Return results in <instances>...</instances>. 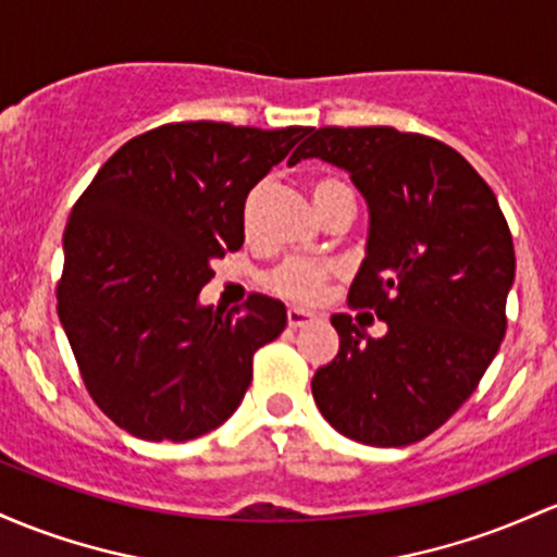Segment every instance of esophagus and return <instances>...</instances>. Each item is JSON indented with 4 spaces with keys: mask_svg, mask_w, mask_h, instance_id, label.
<instances>
[{
    "mask_svg": "<svg viewBox=\"0 0 557 557\" xmlns=\"http://www.w3.org/2000/svg\"><path fill=\"white\" fill-rule=\"evenodd\" d=\"M320 317L314 314V311H307V309H298V307H290L288 309V327L298 330V327H307L311 322H317Z\"/></svg>",
    "mask_w": 557,
    "mask_h": 557,
    "instance_id": "1",
    "label": "esophagus"
}]
</instances>
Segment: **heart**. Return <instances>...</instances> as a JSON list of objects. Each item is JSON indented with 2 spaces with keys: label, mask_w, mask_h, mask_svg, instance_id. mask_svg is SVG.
Instances as JSON below:
<instances>
[{
  "label": "heart",
  "mask_w": 557,
  "mask_h": 557,
  "mask_svg": "<svg viewBox=\"0 0 557 557\" xmlns=\"http://www.w3.org/2000/svg\"><path fill=\"white\" fill-rule=\"evenodd\" d=\"M311 195H314L317 211L322 209L338 195H354L351 187L341 180H320L311 187ZM333 272V267L327 261H309V259H288L280 267H274L269 272L267 285L277 296L290 298V301H314L322 293V285Z\"/></svg>",
  "instance_id": "obj_1"
}]
</instances>
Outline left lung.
<instances>
[{"label": "left lung", "mask_w": 557, "mask_h": 557, "mask_svg": "<svg viewBox=\"0 0 557 557\" xmlns=\"http://www.w3.org/2000/svg\"><path fill=\"white\" fill-rule=\"evenodd\" d=\"M351 176L370 211L351 307L375 309L372 338L333 314L338 354L314 372L322 418L370 447H407L457 412L505 338L516 250L497 198L449 145L391 126L317 129L290 156Z\"/></svg>", "instance_id": "8db88e82"}]
</instances>
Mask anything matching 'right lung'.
<instances>
[{
    "instance_id": "right-lung-1",
    "label": "right lung",
    "mask_w": 557,
    "mask_h": 557,
    "mask_svg": "<svg viewBox=\"0 0 557 557\" xmlns=\"http://www.w3.org/2000/svg\"><path fill=\"white\" fill-rule=\"evenodd\" d=\"M307 126L189 121L108 158L63 235L58 314L97 407L145 442H189L240 407L253 354L285 330L269 296L200 304L211 261L243 246L248 193Z\"/></svg>"
}]
</instances>
